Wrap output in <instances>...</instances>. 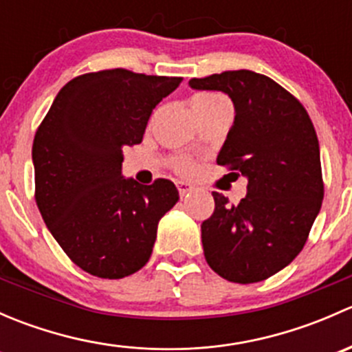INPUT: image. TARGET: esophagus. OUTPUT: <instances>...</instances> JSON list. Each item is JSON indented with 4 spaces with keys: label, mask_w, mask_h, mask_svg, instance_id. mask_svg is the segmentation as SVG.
Segmentation results:
<instances>
[{
    "label": "esophagus",
    "mask_w": 352,
    "mask_h": 352,
    "mask_svg": "<svg viewBox=\"0 0 352 352\" xmlns=\"http://www.w3.org/2000/svg\"><path fill=\"white\" fill-rule=\"evenodd\" d=\"M177 189H179V194H180V197L187 196V194L190 192V186H187L186 182H177Z\"/></svg>",
    "instance_id": "esophagus-1"
}]
</instances>
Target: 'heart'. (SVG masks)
Returning a JSON list of instances; mask_svg holds the SVG:
<instances>
[{"label":"heart","instance_id":"heart-1","mask_svg":"<svg viewBox=\"0 0 352 352\" xmlns=\"http://www.w3.org/2000/svg\"><path fill=\"white\" fill-rule=\"evenodd\" d=\"M212 104H228L223 97L214 94H199L196 97H192L190 105H212ZM173 168L177 170L182 175H190L194 173V163L190 160L182 158V156H177L173 158Z\"/></svg>","mask_w":352,"mask_h":352}]
</instances>
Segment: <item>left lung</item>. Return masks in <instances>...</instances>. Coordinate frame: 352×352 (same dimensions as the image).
I'll list each match as a JSON object with an SVG mask.
<instances>
[{
  "label": "left lung",
  "instance_id": "obj_1",
  "mask_svg": "<svg viewBox=\"0 0 352 352\" xmlns=\"http://www.w3.org/2000/svg\"><path fill=\"white\" fill-rule=\"evenodd\" d=\"M189 87L232 98L235 120L216 162L247 179L239 204L212 192L214 212L201 225L204 257L228 281H264L300 254L320 212L324 182L315 127L289 91L254 71L192 78Z\"/></svg>",
  "mask_w": 352,
  "mask_h": 352
}]
</instances>
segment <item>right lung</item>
Returning a JSON list of instances; mask_svg holds the SVG:
<instances>
[{
	"instance_id": "right-lung-1",
	"label": "right lung",
	"mask_w": 352,
	"mask_h": 352,
	"mask_svg": "<svg viewBox=\"0 0 352 352\" xmlns=\"http://www.w3.org/2000/svg\"><path fill=\"white\" fill-rule=\"evenodd\" d=\"M182 78L122 69L66 83L32 146L35 201L49 232L88 274L120 279L151 257L158 221L179 201L166 179L122 177V150L140 144L151 112Z\"/></svg>"
}]
</instances>
